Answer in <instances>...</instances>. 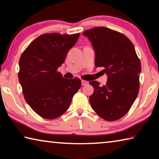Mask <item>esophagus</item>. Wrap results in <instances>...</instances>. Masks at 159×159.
Segmentation results:
<instances>
[{
  "mask_svg": "<svg viewBox=\"0 0 159 159\" xmlns=\"http://www.w3.org/2000/svg\"><path fill=\"white\" fill-rule=\"evenodd\" d=\"M88 82L86 81V80H81V84L82 85H85L86 84H88Z\"/></svg>",
  "mask_w": 159,
  "mask_h": 159,
  "instance_id": "obj_1",
  "label": "esophagus"
}]
</instances>
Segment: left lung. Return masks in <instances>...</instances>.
<instances>
[{
  "label": "left lung",
  "mask_w": 159,
  "mask_h": 159,
  "mask_svg": "<svg viewBox=\"0 0 159 159\" xmlns=\"http://www.w3.org/2000/svg\"><path fill=\"white\" fill-rule=\"evenodd\" d=\"M83 35L93 45L95 66L104 67L108 76L105 85L90 82L94 88L91 107L104 120H116L127 114L138 95L140 61L132 42L119 32L99 26Z\"/></svg>",
  "instance_id": "left-lung-1"
}]
</instances>
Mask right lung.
Returning <instances> with one entry per match:
<instances>
[{"mask_svg":"<svg viewBox=\"0 0 159 159\" xmlns=\"http://www.w3.org/2000/svg\"><path fill=\"white\" fill-rule=\"evenodd\" d=\"M79 36L43 34L21 54L19 81L26 102L40 116L54 119L62 115L81 86L79 78L64 79L57 71Z\"/></svg>","mask_w":159,"mask_h":159,"instance_id":"right-lung-1","label":"right lung"}]
</instances>
